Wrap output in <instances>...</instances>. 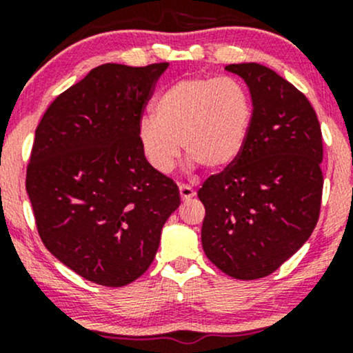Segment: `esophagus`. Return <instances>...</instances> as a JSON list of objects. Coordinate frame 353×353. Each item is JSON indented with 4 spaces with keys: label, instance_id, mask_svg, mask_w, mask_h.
Returning <instances> with one entry per match:
<instances>
[{
    "label": "esophagus",
    "instance_id": "1",
    "mask_svg": "<svg viewBox=\"0 0 353 353\" xmlns=\"http://www.w3.org/2000/svg\"><path fill=\"white\" fill-rule=\"evenodd\" d=\"M179 196L182 201H189L196 196V190L189 184H179Z\"/></svg>",
    "mask_w": 353,
    "mask_h": 353
}]
</instances>
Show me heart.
I'll return each instance as SVG.
<instances>
[{
  "mask_svg": "<svg viewBox=\"0 0 353 353\" xmlns=\"http://www.w3.org/2000/svg\"><path fill=\"white\" fill-rule=\"evenodd\" d=\"M250 123L252 101L241 81L229 76L190 78L159 96L154 116L141 119L139 141L157 172L171 171L181 145L189 154V165L221 169L242 152Z\"/></svg>",
  "mask_w": 353,
  "mask_h": 353,
  "instance_id": "heart-1",
  "label": "heart"
}]
</instances>
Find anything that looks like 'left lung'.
I'll return each instance as SVG.
<instances>
[{"label": "left lung", "instance_id": "8db88e82", "mask_svg": "<svg viewBox=\"0 0 353 353\" xmlns=\"http://www.w3.org/2000/svg\"><path fill=\"white\" fill-rule=\"evenodd\" d=\"M252 98L244 149L197 192L205 208L202 249L242 281L277 270L315 229L322 202V131L309 99L257 63L229 64Z\"/></svg>", "mask_w": 353, "mask_h": 353}]
</instances>
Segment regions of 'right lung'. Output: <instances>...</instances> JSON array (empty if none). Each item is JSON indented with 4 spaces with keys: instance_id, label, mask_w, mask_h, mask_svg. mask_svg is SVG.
<instances>
[{
    "instance_id": "1",
    "label": "right lung",
    "mask_w": 353,
    "mask_h": 353,
    "mask_svg": "<svg viewBox=\"0 0 353 353\" xmlns=\"http://www.w3.org/2000/svg\"><path fill=\"white\" fill-rule=\"evenodd\" d=\"M169 63L101 64L36 128L26 190L46 249L89 282L123 287L152 264L179 189L151 168L139 123Z\"/></svg>"
}]
</instances>
